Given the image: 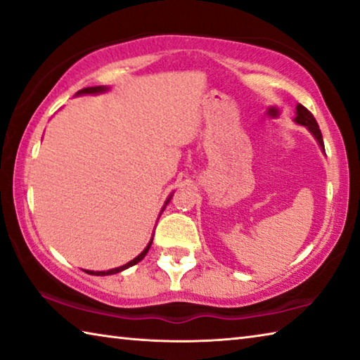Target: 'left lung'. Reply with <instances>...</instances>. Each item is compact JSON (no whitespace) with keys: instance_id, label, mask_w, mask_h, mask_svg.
I'll list each match as a JSON object with an SVG mask.
<instances>
[{"instance_id":"1","label":"left lung","mask_w":360,"mask_h":360,"mask_svg":"<svg viewBox=\"0 0 360 360\" xmlns=\"http://www.w3.org/2000/svg\"><path fill=\"white\" fill-rule=\"evenodd\" d=\"M294 120L297 122V124L307 127V129L309 130V133H311V135L316 138V141L319 143L322 150H324V141H322V133L319 130V125H318V122H316L314 115L309 112L304 106L297 105V115H295Z\"/></svg>"}]
</instances>
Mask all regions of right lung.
I'll list each match as a JSON object with an SVG mask.
<instances>
[{"mask_svg": "<svg viewBox=\"0 0 360 360\" xmlns=\"http://www.w3.org/2000/svg\"><path fill=\"white\" fill-rule=\"evenodd\" d=\"M106 90H109V87H105V85H96V87H85V89H82V90H79V92L76 94V95H96V94H103V92H106ZM169 200H172V197H169L167 202H165V205H168L169 203ZM163 208H165V206H163ZM150 245H152V240L149 241V245L146 246V249L144 251L138 255V257H135L133 260H130L129 264H125V265H122V266H117V268H112V270H108V271H92V270H85V273H89V275H95V276H106V275H115V273H119V271H122V270H125V268H129V266H133V265H136L138 262H141L143 259H144V255L148 254V251H149V248H150Z\"/></svg>", "mask_w": 360, "mask_h": 360, "instance_id": "1", "label": "right lung"}]
</instances>
